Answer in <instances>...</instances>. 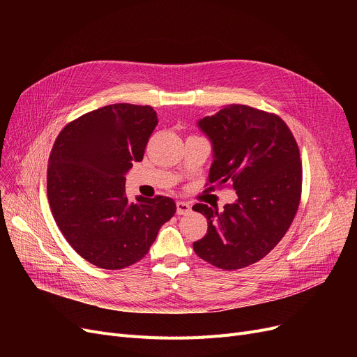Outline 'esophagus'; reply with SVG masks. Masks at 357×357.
Here are the masks:
<instances>
[{
  "instance_id": "obj_1",
  "label": "esophagus",
  "mask_w": 357,
  "mask_h": 357,
  "mask_svg": "<svg viewBox=\"0 0 357 357\" xmlns=\"http://www.w3.org/2000/svg\"><path fill=\"white\" fill-rule=\"evenodd\" d=\"M190 211H191V205L188 202H185V201H178L176 202V214L178 215H185V214H188Z\"/></svg>"
}]
</instances>
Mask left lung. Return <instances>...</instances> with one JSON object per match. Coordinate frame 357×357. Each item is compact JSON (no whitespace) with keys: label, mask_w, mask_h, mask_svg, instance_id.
I'll return each instance as SVG.
<instances>
[{"label":"left lung","mask_w":357,"mask_h":357,"mask_svg":"<svg viewBox=\"0 0 357 357\" xmlns=\"http://www.w3.org/2000/svg\"><path fill=\"white\" fill-rule=\"evenodd\" d=\"M197 126L213 146L208 181L233 182L237 199L224 210L195 204L208 230L195 253L226 271L265 257L285 236L301 198L303 166L298 144L282 119L231 104Z\"/></svg>","instance_id":"8db88e82"}]
</instances>
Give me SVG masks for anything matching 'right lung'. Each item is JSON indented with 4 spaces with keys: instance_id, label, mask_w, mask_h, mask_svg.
Returning a JSON list of instances; mask_svg holds the SVG:
<instances>
[{
    "instance_id": "obj_1",
    "label": "right lung",
    "mask_w": 357,
    "mask_h": 357,
    "mask_svg": "<svg viewBox=\"0 0 357 357\" xmlns=\"http://www.w3.org/2000/svg\"><path fill=\"white\" fill-rule=\"evenodd\" d=\"M158 126L150 105L111 104L69 123L47 167L53 218L79 256L102 269L136 264L176 213L169 197L126 195V174L140 162Z\"/></svg>"
}]
</instances>
